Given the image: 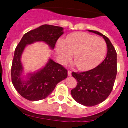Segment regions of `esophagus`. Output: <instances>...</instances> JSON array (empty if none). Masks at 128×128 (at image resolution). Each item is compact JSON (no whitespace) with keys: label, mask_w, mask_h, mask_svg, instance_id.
<instances>
[{"label":"esophagus","mask_w":128,"mask_h":128,"mask_svg":"<svg viewBox=\"0 0 128 128\" xmlns=\"http://www.w3.org/2000/svg\"><path fill=\"white\" fill-rule=\"evenodd\" d=\"M68 76L72 75V71H70V70L68 71Z\"/></svg>","instance_id":"esophagus-1"}]
</instances>
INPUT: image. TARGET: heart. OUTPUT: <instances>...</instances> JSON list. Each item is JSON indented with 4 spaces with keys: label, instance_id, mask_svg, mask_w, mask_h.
I'll use <instances>...</instances> for the list:
<instances>
[{
    "label": "heart",
    "instance_id": "obj_1",
    "mask_svg": "<svg viewBox=\"0 0 128 128\" xmlns=\"http://www.w3.org/2000/svg\"><path fill=\"white\" fill-rule=\"evenodd\" d=\"M58 60L66 64L72 59L79 70L93 69L98 65L105 56L107 51L106 42L101 38L85 32L70 34L65 40L60 39L56 45Z\"/></svg>",
    "mask_w": 128,
    "mask_h": 128
}]
</instances>
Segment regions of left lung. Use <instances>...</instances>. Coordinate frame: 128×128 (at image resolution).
I'll return each mask as SVG.
<instances>
[{
	"instance_id": "left-lung-1",
	"label": "left lung",
	"mask_w": 128,
	"mask_h": 128,
	"mask_svg": "<svg viewBox=\"0 0 128 128\" xmlns=\"http://www.w3.org/2000/svg\"><path fill=\"white\" fill-rule=\"evenodd\" d=\"M103 36L108 46L106 57L96 68L82 73H72L77 85L71 91L73 99L82 105L93 106L104 102L111 93L117 74V54L110 39L94 30H88Z\"/></svg>"
}]
</instances>
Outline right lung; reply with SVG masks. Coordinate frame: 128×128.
<instances>
[{
  "instance_id": "add662e5",
  "label": "right lung",
  "mask_w": 128,
  "mask_h": 128,
  "mask_svg": "<svg viewBox=\"0 0 128 128\" xmlns=\"http://www.w3.org/2000/svg\"><path fill=\"white\" fill-rule=\"evenodd\" d=\"M64 34L61 26L44 25L25 34L16 47L12 62L11 76L16 90L29 101H39L50 95L59 82L68 76V71L61 64L50 59L46 65L38 72L29 73L24 80L21 56L25 46L36 42L46 43L54 49L58 39Z\"/></svg>"
}]
</instances>
